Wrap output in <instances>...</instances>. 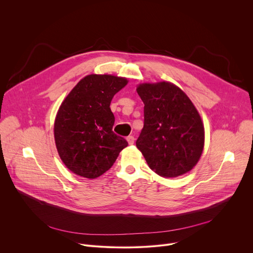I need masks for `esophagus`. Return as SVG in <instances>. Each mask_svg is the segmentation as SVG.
<instances>
[{
	"instance_id": "34e87169",
	"label": "esophagus",
	"mask_w": 253,
	"mask_h": 253,
	"mask_svg": "<svg viewBox=\"0 0 253 253\" xmlns=\"http://www.w3.org/2000/svg\"><path fill=\"white\" fill-rule=\"evenodd\" d=\"M127 141L129 143V145H132V144H134V141H135V138L133 136H128L127 138Z\"/></svg>"
}]
</instances>
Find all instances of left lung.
Returning <instances> with one entry per match:
<instances>
[{
  "label": "left lung",
  "instance_id": "1",
  "mask_svg": "<svg viewBox=\"0 0 253 253\" xmlns=\"http://www.w3.org/2000/svg\"><path fill=\"white\" fill-rule=\"evenodd\" d=\"M144 126L136 141L148 166L162 177H177L198 162L204 127L187 95L169 82L140 84Z\"/></svg>",
  "mask_w": 253,
  "mask_h": 253
}]
</instances>
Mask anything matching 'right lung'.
<instances>
[{
  "mask_svg": "<svg viewBox=\"0 0 253 253\" xmlns=\"http://www.w3.org/2000/svg\"><path fill=\"white\" fill-rule=\"evenodd\" d=\"M125 78L88 75L72 90L57 113L54 136L58 153L72 172L93 179L109 170L128 142L113 132L110 109Z\"/></svg>",
  "mask_w": 253,
  "mask_h": 253,
  "instance_id": "right-lung-1",
  "label": "right lung"
}]
</instances>
